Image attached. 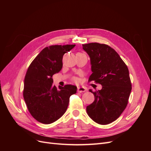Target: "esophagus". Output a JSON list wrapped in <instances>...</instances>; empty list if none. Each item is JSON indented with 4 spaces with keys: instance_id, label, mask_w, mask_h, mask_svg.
Returning a JSON list of instances; mask_svg holds the SVG:
<instances>
[{
    "instance_id": "obj_1",
    "label": "esophagus",
    "mask_w": 151,
    "mask_h": 151,
    "mask_svg": "<svg viewBox=\"0 0 151 151\" xmlns=\"http://www.w3.org/2000/svg\"><path fill=\"white\" fill-rule=\"evenodd\" d=\"M86 91V89L84 88V87H78L77 88V91H78L79 93H84Z\"/></svg>"
}]
</instances>
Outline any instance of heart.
<instances>
[{"label":"heart","mask_w":151,"mask_h":151,"mask_svg":"<svg viewBox=\"0 0 151 151\" xmlns=\"http://www.w3.org/2000/svg\"><path fill=\"white\" fill-rule=\"evenodd\" d=\"M74 81H77V79H76V78H74Z\"/></svg>","instance_id":"1"}]
</instances>
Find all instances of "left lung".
Returning a JSON list of instances; mask_svg holds the SVG:
<instances>
[{"label": "left lung", "instance_id": "8db88e82", "mask_svg": "<svg viewBox=\"0 0 151 151\" xmlns=\"http://www.w3.org/2000/svg\"><path fill=\"white\" fill-rule=\"evenodd\" d=\"M83 47L90 57L93 72L88 81L102 86L95 92L89 89L94 101L86 111L95 122L107 125L116 120L127 107L132 90L129 71L119 55L108 45L91 43Z\"/></svg>", "mask_w": 151, "mask_h": 151}]
</instances>
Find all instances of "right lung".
<instances>
[{"label":"right lung","mask_w":151,"mask_h":151,"mask_svg":"<svg viewBox=\"0 0 151 151\" xmlns=\"http://www.w3.org/2000/svg\"><path fill=\"white\" fill-rule=\"evenodd\" d=\"M76 45H51L43 49L31 63L24 78L23 97L35 120L50 124L66 111L70 96L77 87L53 86L52 76L62 69L63 56Z\"/></svg>","instance_id":"1"}]
</instances>
